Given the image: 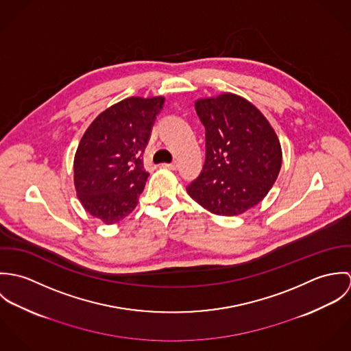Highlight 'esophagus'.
I'll return each mask as SVG.
<instances>
[{
  "mask_svg": "<svg viewBox=\"0 0 351 351\" xmlns=\"http://www.w3.org/2000/svg\"><path fill=\"white\" fill-rule=\"evenodd\" d=\"M162 167H166V169H170V170H176L178 167V163L177 162H171V163H162Z\"/></svg>",
  "mask_w": 351,
  "mask_h": 351,
  "instance_id": "esophagus-1",
  "label": "esophagus"
}]
</instances>
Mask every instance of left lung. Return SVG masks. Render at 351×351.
Wrapping results in <instances>:
<instances>
[{
  "instance_id": "obj_1",
  "label": "left lung",
  "mask_w": 351,
  "mask_h": 351,
  "mask_svg": "<svg viewBox=\"0 0 351 351\" xmlns=\"http://www.w3.org/2000/svg\"><path fill=\"white\" fill-rule=\"evenodd\" d=\"M205 127V162L188 195L221 216L243 213L263 200L276 182L282 154L265 116L237 95L196 102Z\"/></svg>"
}]
</instances>
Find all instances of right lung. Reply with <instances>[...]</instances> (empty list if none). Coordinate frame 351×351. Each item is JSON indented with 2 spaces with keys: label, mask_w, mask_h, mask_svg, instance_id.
I'll use <instances>...</instances> for the list:
<instances>
[{
  "label": "right lung",
  "mask_w": 351,
  "mask_h": 351,
  "mask_svg": "<svg viewBox=\"0 0 351 351\" xmlns=\"http://www.w3.org/2000/svg\"><path fill=\"white\" fill-rule=\"evenodd\" d=\"M163 97H130L100 113L84 134L74 158V184L84 208L106 224L138 205L149 171L143 154Z\"/></svg>",
  "instance_id": "obj_1"
}]
</instances>
